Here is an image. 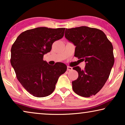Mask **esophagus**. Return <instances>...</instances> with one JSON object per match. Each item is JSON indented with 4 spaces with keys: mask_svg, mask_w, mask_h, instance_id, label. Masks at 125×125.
Listing matches in <instances>:
<instances>
[{
    "mask_svg": "<svg viewBox=\"0 0 125 125\" xmlns=\"http://www.w3.org/2000/svg\"><path fill=\"white\" fill-rule=\"evenodd\" d=\"M67 70L68 71H72V68L71 67V66H67Z\"/></svg>",
    "mask_w": 125,
    "mask_h": 125,
    "instance_id": "34e87169",
    "label": "esophagus"
}]
</instances>
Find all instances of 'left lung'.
Masks as SVG:
<instances>
[{
    "label": "left lung",
    "mask_w": 125,
    "mask_h": 125,
    "mask_svg": "<svg viewBox=\"0 0 125 125\" xmlns=\"http://www.w3.org/2000/svg\"><path fill=\"white\" fill-rule=\"evenodd\" d=\"M65 37L76 46L75 57L86 63L83 70L78 66L73 68L78 73L77 79L72 81L73 91L84 97L96 94L113 66L112 44L101 30L86 26L66 29Z\"/></svg>",
    "instance_id": "8db88e82"
}]
</instances>
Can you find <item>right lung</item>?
<instances>
[{
  "label": "right lung",
  "instance_id": "right-lung-1",
  "mask_svg": "<svg viewBox=\"0 0 125 125\" xmlns=\"http://www.w3.org/2000/svg\"><path fill=\"white\" fill-rule=\"evenodd\" d=\"M64 28L38 27L22 32L11 48V64L25 90L36 97L53 93L59 77L67 66L62 62L50 65L43 60L55 41L64 36Z\"/></svg>",
  "mask_w": 125,
  "mask_h": 125
}]
</instances>
